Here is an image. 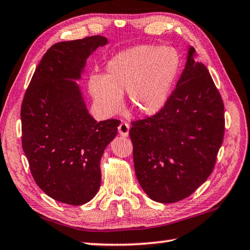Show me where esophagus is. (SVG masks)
Masks as SVG:
<instances>
[{
  "mask_svg": "<svg viewBox=\"0 0 250 250\" xmlns=\"http://www.w3.org/2000/svg\"><path fill=\"white\" fill-rule=\"evenodd\" d=\"M129 130H130V125H129V124H126V122H121L120 125L118 126L119 134H120L121 136H124V137L128 136Z\"/></svg>",
  "mask_w": 250,
  "mask_h": 250,
  "instance_id": "1",
  "label": "esophagus"
}]
</instances>
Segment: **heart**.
<instances>
[{
    "instance_id": "heart-1",
    "label": "heart",
    "mask_w": 250,
    "mask_h": 250,
    "mask_svg": "<svg viewBox=\"0 0 250 250\" xmlns=\"http://www.w3.org/2000/svg\"><path fill=\"white\" fill-rule=\"evenodd\" d=\"M179 70V57L171 47L139 45L119 52L106 66V75H94L89 90L106 115L119 113L128 93L131 107L153 116L167 103Z\"/></svg>"
}]
</instances>
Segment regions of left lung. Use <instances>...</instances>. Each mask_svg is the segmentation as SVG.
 <instances>
[{"label": "left lung", "instance_id": "left-lung-1", "mask_svg": "<svg viewBox=\"0 0 250 250\" xmlns=\"http://www.w3.org/2000/svg\"><path fill=\"white\" fill-rule=\"evenodd\" d=\"M190 47L176 88L161 111L132 122L137 180L149 198L175 203L209 177L224 142L225 105L210 74Z\"/></svg>", "mask_w": 250, "mask_h": 250}]
</instances>
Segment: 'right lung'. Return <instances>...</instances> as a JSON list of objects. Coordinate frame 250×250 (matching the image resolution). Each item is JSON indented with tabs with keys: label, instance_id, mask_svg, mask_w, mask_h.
Instances as JSON below:
<instances>
[{
	"label": "right lung",
	"instance_id": "right-lung-1",
	"mask_svg": "<svg viewBox=\"0 0 250 250\" xmlns=\"http://www.w3.org/2000/svg\"><path fill=\"white\" fill-rule=\"evenodd\" d=\"M107 44L101 35L52 45L21 104L22 149L36 185L56 201L83 205L101 185L100 162L120 121L97 122L78 84L88 57Z\"/></svg>",
	"mask_w": 250,
	"mask_h": 250
}]
</instances>
